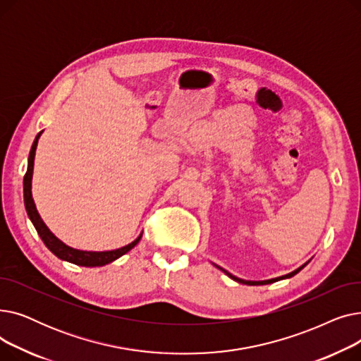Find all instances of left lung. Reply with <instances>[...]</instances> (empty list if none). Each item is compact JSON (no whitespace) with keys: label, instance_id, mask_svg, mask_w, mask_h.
Masks as SVG:
<instances>
[{"label":"left lung","instance_id":"obj_1","mask_svg":"<svg viewBox=\"0 0 361 361\" xmlns=\"http://www.w3.org/2000/svg\"><path fill=\"white\" fill-rule=\"evenodd\" d=\"M309 263V262H307ZM307 263H305L302 264V267H300L298 269H295L294 272H291V274H288V275H283V276H279V278H275V279H268V281H244V279H240V278H237V276H234V275H231L230 272H226L225 269H222V268H219V267H216L218 269H221L222 272H225L226 275H228L230 278H233L234 281H237V282H240V283H247V286H267V283H272V282H275V281H279V279H283V278H291V276H294L295 274H298L302 268L306 267Z\"/></svg>","mask_w":361,"mask_h":361}]
</instances>
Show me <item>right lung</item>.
<instances>
[{"label":"right lung","instance_id":"right-lung-1","mask_svg":"<svg viewBox=\"0 0 361 361\" xmlns=\"http://www.w3.org/2000/svg\"><path fill=\"white\" fill-rule=\"evenodd\" d=\"M42 133V131H41ZM39 135L36 136L32 149H30V154H29V164H27V171L25 174L23 178V193H25V206H26V211L27 215L32 221V224L35 225V228L39 234V237L42 238L44 244L47 247L61 260L74 263V264H79V267H87V268H93V267H104V264H108L111 262H114L116 259L121 257L123 255H126L127 252H130L135 245L140 241L142 234L124 247L117 249V250H111V252H83V250H75L73 247H68L67 244H64L61 240L56 238L51 231L48 226L45 225V222L41 219L39 214L36 211V206L32 197V174H33V161H35V152H36V146H37V139L41 136Z\"/></svg>","mask_w":361,"mask_h":361}]
</instances>
